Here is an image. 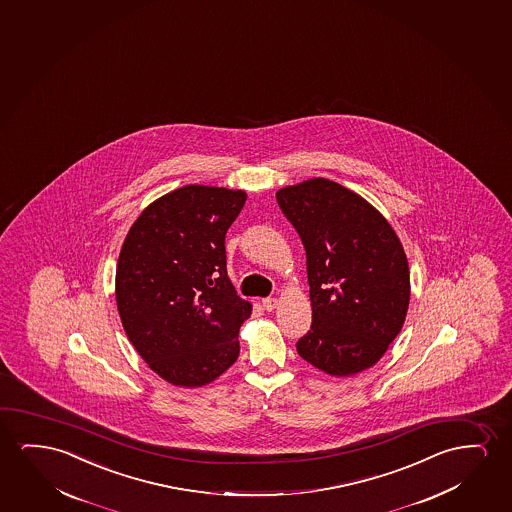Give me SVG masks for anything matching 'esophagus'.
<instances>
[{"label":"esophagus","mask_w":512,"mask_h":512,"mask_svg":"<svg viewBox=\"0 0 512 512\" xmlns=\"http://www.w3.org/2000/svg\"><path fill=\"white\" fill-rule=\"evenodd\" d=\"M263 309L268 310V312H272V310L277 309V305H279V300L274 298V296H270V298H263Z\"/></svg>","instance_id":"1"}]
</instances>
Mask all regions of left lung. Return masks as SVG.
<instances>
[{
	"mask_svg": "<svg viewBox=\"0 0 512 512\" xmlns=\"http://www.w3.org/2000/svg\"><path fill=\"white\" fill-rule=\"evenodd\" d=\"M275 196L307 252L312 324L296 351L333 377L374 367L411 300L400 238L372 203L333 180H303Z\"/></svg>",
	"mask_w": 512,
	"mask_h": 512,
	"instance_id": "8db88e82",
	"label": "left lung"
}]
</instances>
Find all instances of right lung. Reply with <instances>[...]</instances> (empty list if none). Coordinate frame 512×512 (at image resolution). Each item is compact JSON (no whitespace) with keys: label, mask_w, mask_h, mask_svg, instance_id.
<instances>
[{"label":"right lung","mask_w":512,"mask_h":512,"mask_svg":"<svg viewBox=\"0 0 512 512\" xmlns=\"http://www.w3.org/2000/svg\"><path fill=\"white\" fill-rule=\"evenodd\" d=\"M247 200L242 189L189 184L147 205L117 260L124 332L152 372L202 388L237 361L251 316L226 272L224 237Z\"/></svg>","instance_id":"right-lung-1"}]
</instances>
